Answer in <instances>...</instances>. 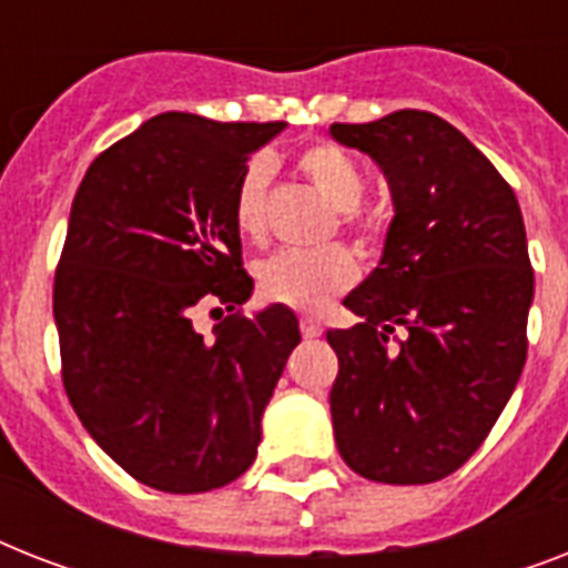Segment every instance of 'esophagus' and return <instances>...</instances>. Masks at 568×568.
I'll list each match as a JSON object with an SVG mask.
<instances>
[{"label": "esophagus", "instance_id": "obj_1", "mask_svg": "<svg viewBox=\"0 0 568 568\" xmlns=\"http://www.w3.org/2000/svg\"><path fill=\"white\" fill-rule=\"evenodd\" d=\"M301 333L303 338H318L321 333H324V327H321L318 318H310V315H306V318H301Z\"/></svg>", "mask_w": 568, "mask_h": 568}]
</instances>
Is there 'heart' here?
<instances>
[{
	"label": "heart",
	"instance_id": "heart-1",
	"mask_svg": "<svg viewBox=\"0 0 568 568\" xmlns=\"http://www.w3.org/2000/svg\"><path fill=\"white\" fill-rule=\"evenodd\" d=\"M297 168L310 185L342 212V226L347 232L365 235L368 223L359 214V205L368 191L363 168L347 150L336 144H312L297 159ZM267 182H271V159L253 155L239 176L232 194V221L247 241H262L267 232ZM359 276L356 258L342 247L321 253H274L256 265V292L262 301L280 303L288 310L318 312L333 297L345 294Z\"/></svg>",
	"mask_w": 568,
	"mask_h": 568
}]
</instances>
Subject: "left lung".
Masks as SVG:
<instances>
[{"mask_svg":"<svg viewBox=\"0 0 568 568\" xmlns=\"http://www.w3.org/2000/svg\"><path fill=\"white\" fill-rule=\"evenodd\" d=\"M329 135L372 155L395 203L379 265L345 297L359 324L327 333L338 454L377 484H433L480 448L525 368L534 267L519 200L430 111Z\"/></svg>","mask_w":568,"mask_h":568,"instance_id":"1","label":"left lung"}]
</instances>
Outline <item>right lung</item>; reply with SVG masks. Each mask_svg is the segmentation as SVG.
Segmentation results:
<instances>
[{
    "mask_svg": "<svg viewBox=\"0 0 568 568\" xmlns=\"http://www.w3.org/2000/svg\"><path fill=\"white\" fill-rule=\"evenodd\" d=\"M285 123H217L168 111L93 159L55 271L61 379L93 442L141 484L221 489L253 466L262 413L301 342L280 303L194 329L200 301L239 310L232 194L250 153Z\"/></svg>",
    "mask_w": 568,
    "mask_h": 568,
    "instance_id": "add662e5",
    "label": "right lung"
}]
</instances>
